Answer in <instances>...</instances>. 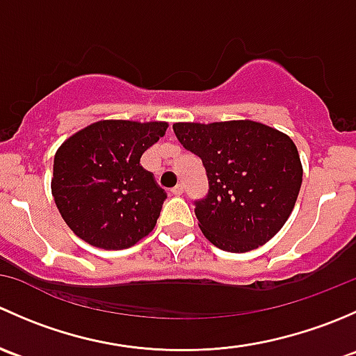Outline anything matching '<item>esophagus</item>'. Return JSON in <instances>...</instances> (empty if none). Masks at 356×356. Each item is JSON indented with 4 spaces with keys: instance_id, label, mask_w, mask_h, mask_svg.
Segmentation results:
<instances>
[{
    "instance_id": "34e87169",
    "label": "esophagus",
    "mask_w": 356,
    "mask_h": 356,
    "mask_svg": "<svg viewBox=\"0 0 356 356\" xmlns=\"http://www.w3.org/2000/svg\"><path fill=\"white\" fill-rule=\"evenodd\" d=\"M170 193H172V195H174V196H181L182 193H184V186L177 184L174 189H170Z\"/></svg>"
}]
</instances>
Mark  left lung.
Segmentation results:
<instances>
[{
	"label": "left lung",
	"instance_id": "left-lung-1",
	"mask_svg": "<svg viewBox=\"0 0 356 356\" xmlns=\"http://www.w3.org/2000/svg\"><path fill=\"white\" fill-rule=\"evenodd\" d=\"M174 132L207 172L208 193L195 213L208 241L245 253L281 231L303 179L288 136L251 120L174 124Z\"/></svg>",
	"mask_w": 356,
	"mask_h": 356
}]
</instances>
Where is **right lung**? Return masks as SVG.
<instances>
[{
  "label": "right lung",
  "mask_w": 356,
  "mask_h": 356,
  "mask_svg": "<svg viewBox=\"0 0 356 356\" xmlns=\"http://www.w3.org/2000/svg\"><path fill=\"white\" fill-rule=\"evenodd\" d=\"M165 131V122L102 120L60 146L51 193L75 236L124 250L153 231L167 193L139 161Z\"/></svg>",
  "instance_id": "obj_1"
}]
</instances>
